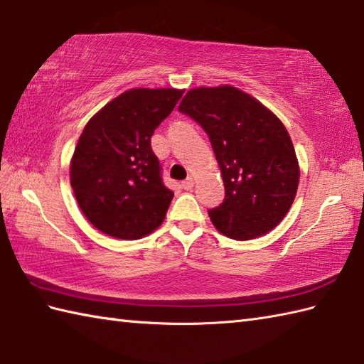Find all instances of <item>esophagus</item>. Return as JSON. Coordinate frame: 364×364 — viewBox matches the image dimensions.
<instances>
[{"mask_svg":"<svg viewBox=\"0 0 364 364\" xmlns=\"http://www.w3.org/2000/svg\"><path fill=\"white\" fill-rule=\"evenodd\" d=\"M181 188H183V189H186V191H189V189L194 188V178H192V176L186 178V180H184V181L181 183Z\"/></svg>","mask_w":364,"mask_h":364,"instance_id":"obj_1","label":"esophagus"}]
</instances>
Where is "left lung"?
<instances>
[{
  "label": "left lung",
  "instance_id": "8db88e82",
  "mask_svg": "<svg viewBox=\"0 0 364 364\" xmlns=\"http://www.w3.org/2000/svg\"><path fill=\"white\" fill-rule=\"evenodd\" d=\"M188 114L210 136L225 186V200L208 211L213 225L236 241L264 236L296 198L300 167L288 129L247 92L223 84L183 97Z\"/></svg>",
  "mask_w": 364,
  "mask_h": 364
}]
</instances>
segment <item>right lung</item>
Wrapping results in <instances>:
<instances>
[{
    "label": "right lung",
    "mask_w": 364,
    "mask_h": 364,
    "mask_svg": "<svg viewBox=\"0 0 364 364\" xmlns=\"http://www.w3.org/2000/svg\"><path fill=\"white\" fill-rule=\"evenodd\" d=\"M183 89L136 87L106 103L84 127L70 159L80 210L102 233L134 241L153 233L173 198L150 139Z\"/></svg>",
    "instance_id": "add662e5"
}]
</instances>
